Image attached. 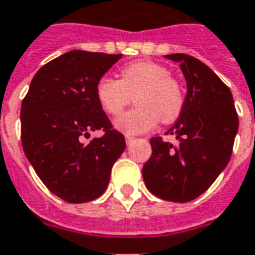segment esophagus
Wrapping results in <instances>:
<instances>
[{"mask_svg": "<svg viewBox=\"0 0 255 255\" xmlns=\"http://www.w3.org/2000/svg\"><path fill=\"white\" fill-rule=\"evenodd\" d=\"M125 139H126V143H128V145H130V143L134 141V137H130V135H126Z\"/></svg>", "mask_w": 255, "mask_h": 255, "instance_id": "obj_1", "label": "esophagus"}]
</instances>
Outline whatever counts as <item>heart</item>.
<instances>
[{"instance_id": "b5f03b06", "label": "heart", "mask_w": 255, "mask_h": 255, "mask_svg": "<svg viewBox=\"0 0 255 255\" xmlns=\"http://www.w3.org/2000/svg\"><path fill=\"white\" fill-rule=\"evenodd\" d=\"M162 64L138 60L121 70V79L109 75L99 78L95 97L110 116H120L135 97L137 106L116 122L117 129L126 134L146 133L160 122H173L184 107V90Z\"/></svg>"}]
</instances>
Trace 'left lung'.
I'll list each match as a JSON object with an SVG mask.
<instances>
[{
	"mask_svg": "<svg viewBox=\"0 0 255 255\" xmlns=\"http://www.w3.org/2000/svg\"><path fill=\"white\" fill-rule=\"evenodd\" d=\"M165 57L179 63L187 82L183 112L166 131L177 145L150 138L152 156L142 176L157 198L185 203L206 192L229 164L238 114L231 91L210 67L185 53Z\"/></svg>",
	"mask_w": 255,
	"mask_h": 255,
	"instance_id": "obj_1",
	"label": "left lung"
}]
</instances>
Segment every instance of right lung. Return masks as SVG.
<instances>
[{"mask_svg": "<svg viewBox=\"0 0 255 255\" xmlns=\"http://www.w3.org/2000/svg\"><path fill=\"white\" fill-rule=\"evenodd\" d=\"M122 55L74 49L40 68L21 103V142L28 161L52 193L68 203L99 198L125 137L95 97V84ZM101 139L84 144L90 131Z\"/></svg>", "mask_w": 255, "mask_h": 255, "instance_id": "right-lung-1", "label": "right lung"}]
</instances>
